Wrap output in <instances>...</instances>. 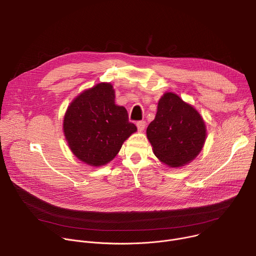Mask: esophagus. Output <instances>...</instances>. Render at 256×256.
Listing matches in <instances>:
<instances>
[{
	"label": "esophagus",
	"instance_id": "34e87169",
	"mask_svg": "<svg viewBox=\"0 0 256 256\" xmlns=\"http://www.w3.org/2000/svg\"><path fill=\"white\" fill-rule=\"evenodd\" d=\"M136 126H138V132H142V130H144V128H146V122L142 120V122H136Z\"/></svg>",
	"mask_w": 256,
	"mask_h": 256
}]
</instances>
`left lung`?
<instances>
[{"label":"left lung","instance_id":"8db88e82","mask_svg":"<svg viewBox=\"0 0 256 256\" xmlns=\"http://www.w3.org/2000/svg\"><path fill=\"white\" fill-rule=\"evenodd\" d=\"M153 153L165 165L178 168L194 160L204 148L206 128L196 109L173 92L158 102L155 120L147 128Z\"/></svg>","mask_w":256,"mask_h":256}]
</instances>
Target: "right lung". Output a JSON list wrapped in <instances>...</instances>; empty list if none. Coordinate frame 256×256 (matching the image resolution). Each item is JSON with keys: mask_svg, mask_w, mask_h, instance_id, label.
I'll use <instances>...</instances> for the list:
<instances>
[{"mask_svg": "<svg viewBox=\"0 0 256 256\" xmlns=\"http://www.w3.org/2000/svg\"><path fill=\"white\" fill-rule=\"evenodd\" d=\"M62 130L72 153L85 164L99 167L114 159L136 126L128 122L126 109L116 104L114 86L101 82L70 103Z\"/></svg>", "mask_w": 256, "mask_h": 256, "instance_id": "right-lung-1", "label": "right lung"}]
</instances>
